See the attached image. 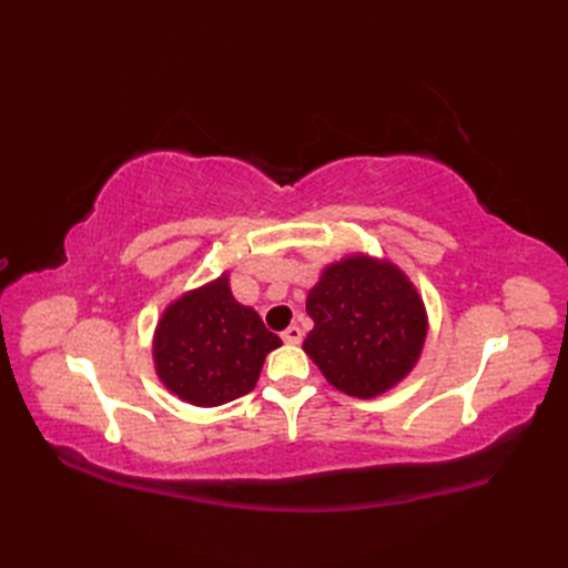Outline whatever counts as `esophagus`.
Instances as JSON below:
<instances>
[{"instance_id": "esophagus-1", "label": "esophagus", "mask_w": 568, "mask_h": 568, "mask_svg": "<svg viewBox=\"0 0 568 568\" xmlns=\"http://www.w3.org/2000/svg\"><path fill=\"white\" fill-rule=\"evenodd\" d=\"M282 341H284V343H291V346H296V343H301V341H303V332H301V326L291 324L288 329H284V332H282Z\"/></svg>"}]
</instances>
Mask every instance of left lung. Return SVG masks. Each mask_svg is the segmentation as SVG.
Wrapping results in <instances>:
<instances>
[{
	"label": "left lung",
	"instance_id": "obj_1",
	"mask_svg": "<svg viewBox=\"0 0 568 568\" xmlns=\"http://www.w3.org/2000/svg\"><path fill=\"white\" fill-rule=\"evenodd\" d=\"M315 326L303 341L326 382L355 398H374L415 367L426 338L417 288L386 261L351 255L322 272L307 294Z\"/></svg>",
	"mask_w": 568,
	"mask_h": 568
}]
</instances>
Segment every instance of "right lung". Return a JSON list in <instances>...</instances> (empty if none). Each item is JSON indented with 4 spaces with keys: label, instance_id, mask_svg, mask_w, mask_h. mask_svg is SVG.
Returning <instances> with one entry per match:
<instances>
[{
    "label": "right lung",
    "instance_id": "1",
    "mask_svg": "<svg viewBox=\"0 0 568 568\" xmlns=\"http://www.w3.org/2000/svg\"><path fill=\"white\" fill-rule=\"evenodd\" d=\"M282 338L236 303L227 274L165 307L153 336V363L168 390L199 407H217L253 390L265 355Z\"/></svg>",
    "mask_w": 568,
    "mask_h": 568
}]
</instances>
